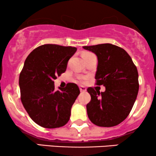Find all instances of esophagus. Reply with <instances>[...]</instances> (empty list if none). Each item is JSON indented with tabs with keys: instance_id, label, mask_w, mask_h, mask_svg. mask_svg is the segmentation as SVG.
I'll list each match as a JSON object with an SVG mask.
<instances>
[{
	"instance_id": "obj_1",
	"label": "esophagus",
	"mask_w": 156,
	"mask_h": 156,
	"mask_svg": "<svg viewBox=\"0 0 156 156\" xmlns=\"http://www.w3.org/2000/svg\"><path fill=\"white\" fill-rule=\"evenodd\" d=\"M79 88H80V92H87V88H86V87H83V86H80Z\"/></svg>"
}]
</instances>
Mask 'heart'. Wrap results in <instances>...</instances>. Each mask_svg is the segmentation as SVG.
Listing matches in <instances>:
<instances>
[{
    "label": "heart",
    "mask_w": 156,
    "mask_h": 156,
    "mask_svg": "<svg viewBox=\"0 0 156 156\" xmlns=\"http://www.w3.org/2000/svg\"><path fill=\"white\" fill-rule=\"evenodd\" d=\"M92 53H84V54L83 55V58H84V57H86V56H87V55H92ZM80 79L82 81H84V80H86V78H85V77H80Z\"/></svg>",
    "instance_id": "heart-1"
}]
</instances>
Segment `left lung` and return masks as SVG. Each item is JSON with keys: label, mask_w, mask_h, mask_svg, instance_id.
<instances>
[{"label": "left lung", "mask_w": 156, "mask_h": 156, "mask_svg": "<svg viewBox=\"0 0 156 156\" xmlns=\"http://www.w3.org/2000/svg\"><path fill=\"white\" fill-rule=\"evenodd\" d=\"M83 48L98 57L97 84L105 87L104 92L87 89L91 95L87 105L89 119L101 127L119 125L130 114L136 99L139 87L136 67L124 49L112 44Z\"/></svg>", "instance_id": "obj_1"}]
</instances>
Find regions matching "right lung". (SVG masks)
Instances as JSON below:
<instances>
[{
    "mask_svg": "<svg viewBox=\"0 0 156 156\" xmlns=\"http://www.w3.org/2000/svg\"><path fill=\"white\" fill-rule=\"evenodd\" d=\"M77 48L47 44L34 50L25 61L19 78L21 101L28 115L45 128L64 126L79 95L76 83L55 90L54 80L67 69L68 61Z\"/></svg>",
    "mask_w": 156,
    "mask_h": 156,
    "instance_id": "add662e5",
    "label": "right lung"
}]
</instances>
